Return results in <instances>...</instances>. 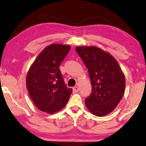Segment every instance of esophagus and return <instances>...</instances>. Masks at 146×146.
Returning a JSON list of instances; mask_svg holds the SVG:
<instances>
[{"label": "esophagus", "instance_id": "obj_1", "mask_svg": "<svg viewBox=\"0 0 146 146\" xmlns=\"http://www.w3.org/2000/svg\"><path fill=\"white\" fill-rule=\"evenodd\" d=\"M79 90V87H78V86H76V87H73V92H78Z\"/></svg>", "mask_w": 146, "mask_h": 146}]
</instances>
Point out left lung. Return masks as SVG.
Listing matches in <instances>:
<instances>
[{"instance_id": "1", "label": "left lung", "mask_w": 146, "mask_h": 146, "mask_svg": "<svg viewBox=\"0 0 146 146\" xmlns=\"http://www.w3.org/2000/svg\"><path fill=\"white\" fill-rule=\"evenodd\" d=\"M76 50L88 68L92 92L85 100L88 110L97 116L114 111L122 98L125 76L115 58L97 46H81Z\"/></svg>"}]
</instances>
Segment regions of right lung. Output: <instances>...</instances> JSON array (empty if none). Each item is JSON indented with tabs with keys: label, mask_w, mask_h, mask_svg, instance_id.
<instances>
[{
	"label": "right lung",
	"mask_w": 146,
	"mask_h": 146,
	"mask_svg": "<svg viewBox=\"0 0 146 146\" xmlns=\"http://www.w3.org/2000/svg\"><path fill=\"white\" fill-rule=\"evenodd\" d=\"M70 49L67 44L48 45L38 55L27 73L26 83L31 99L38 109L47 114L63 109L72 92L64 84L59 70Z\"/></svg>",
	"instance_id": "right-lung-1"
}]
</instances>
